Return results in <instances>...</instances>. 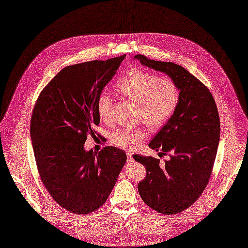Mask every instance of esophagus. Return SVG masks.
Masks as SVG:
<instances>
[{
	"instance_id": "obj_1",
	"label": "esophagus",
	"mask_w": 248,
	"mask_h": 248,
	"mask_svg": "<svg viewBox=\"0 0 248 248\" xmlns=\"http://www.w3.org/2000/svg\"><path fill=\"white\" fill-rule=\"evenodd\" d=\"M126 156H127V161L128 162H130V161H132V154L131 153H126Z\"/></svg>"
}]
</instances>
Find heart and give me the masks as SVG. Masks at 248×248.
Returning a JSON list of instances; mask_svg holds the SVG:
<instances>
[{
	"label": "heart",
	"instance_id": "1",
	"mask_svg": "<svg viewBox=\"0 0 248 248\" xmlns=\"http://www.w3.org/2000/svg\"><path fill=\"white\" fill-rule=\"evenodd\" d=\"M116 90L121 95L137 104V119L152 130L160 128L171 119L180 100L179 88L172 79L139 69L130 70L121 77L116 84ZM111 106L110 96L106 93L99 95L96 109L101 120L109 119ZM146 136L142 127L121 128L111 134L110 140L119 148L131 150L138 147Z\"/></svg>",
	"mask_w": 248,
	"mask_h": 248
}]
</instances>
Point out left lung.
<instances>
[{
  "label": "left lung",
  "instance_id": "8db88e82",
  "mask_svg": "<svg viewBox=\"0 0 248 248\" xmlns=\"http://www.w3.org/2000/svg\"><path fill=\"white\" fill-rule=\"evenodd\" d=\"M140 64L168 75L180 91L175 112L155 135L149 147L169 155L158 158L133 155L145 166L138 191L153 210L171 215L188 209L210 181L220 140V118L210 90L183 67L172 62L135 56Z\"/></svg>",
  "mask_w": 248,
  "mask_h": 248
}]
</instances>
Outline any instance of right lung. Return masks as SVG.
<instances>
[{"label": "right lung", "mask_w": 248, "mask_h": 248, "mask_svg": "<svg viewBox=\"0 0 248 248\" xmlns=\"http://www.w3.org/2000/svg\"><path fill=\"white\" fill-rule=\"evenodd\" d=\"M125 55L62 69L41 91L30 123L39 177L64 210L89 214L102 207L112 191L126 155L106 146L87 152L88 135L100 123L96 103Z\"/></svg>", "instance_id": "add662e5"}]
</instances>
